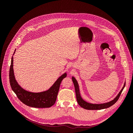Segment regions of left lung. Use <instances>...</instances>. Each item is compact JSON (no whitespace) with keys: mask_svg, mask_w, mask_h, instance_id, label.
<instances>
[{"mask_svg":"<svg viewBox=\"0 0 133 133\" xmlns=\"http://www.w3.org/2000/svg\"><path fill=\"white\" fill-rule=\"evenodd\" d=\"M72 80H73V82L74 85L76 98V100H77L78 104L81 107L87 110H101V109H103L108 108L109 107L112 106V105H114V104L118 101V100L119 99L120 95L122 94V91L123 90L125 86V83L123 88H122L121 91L119 92L118 95L116 96V98L114 100H111V101H110V102L104 103V104H90V103L86 102L82 98L81 96H80V94L79 86H78L77 81H76V79L74 77H72Z\"/></svg>","mask_w":133,"mask_h":133,"instance_id":"1","label":"left lung"}]
</instances>
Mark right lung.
<instances>
[{
  "label": "right lung",
  "mask_w": 133,
  "mask_h": 133,
  "mask_svg": "<svg viewBox=\"0 0 133 133\" xmlns=\"http://www.w3.org/2000/svg\"><path fill=\"white\" fill-rule=\"evenodd\" d=\"M66 76V73L62 75L58 79L53 85L45 91L41 92L28 91L23 89L16 81L13 70V57L11 58L9 69V82L11 88L18 99L23 103L29 107L44 108L53 106L57 100L60 84Z\"/></svg>",
  "instance_id": "obj_1"
}]
</instances>
